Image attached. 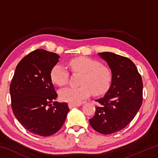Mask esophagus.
<instances>
[{"mask_svg": "<svg viewBox=\"0 0 158 158\" xmlns=\"http://www.w3.org/2000/svg\"><path fill=\"white\" fill-rule=\"evenodd\" d=\"M81 105L79 104H73V103H69L68 104V106L69 109H73L74 107H77V106H79Z\"/></svg>", "mask_w": 158, "mask_h": 158, "instance_id": "34e87169", "label": "esophagus"}]
</instances>
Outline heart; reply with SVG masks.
I'll return each mask as SVG.
<instances>
[{"label": "heart", "instance_id": "1", "mask_svg": "<svg viewBox=\"0 0 158 158\" xmlns=\"http://www.w3.org/2000/svg\"><path fill=\"white\" fill-rule=\"evenodd\" d=\"M73 73L82 74L79 87H67L60 90V98L67 102L78 104L91 93L100 95L106 93L110 87L112 73L108 67L102 65L100 61L85 56L74 58L68 62ZM52 81L60 86L68 81L69 73L65 67L56 64L51 71Z\"/></svg>", "mask_w": 158, "mask_h": 158}]
</instances>
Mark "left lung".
Wrapping results in <instances>:
<instances>
[{
	"instance_id": "1",
	"label": "left lung",
	"mask_w": 158,
	"mask_h": 158,
	"mask_svg": "<svg viewBox=\"0 0 158 158\" xmlns=\"http://www.w3.org/2000/svg\"><path fill=\"white\" fill-rule=\"evenodd\" d=\"M112 73L108 91L95 101V113L89 119L98 132L109 135L123 129L132 121L142 104L143 83L132 60L112 52L98 53Z\"/></svg>"
}]
</instances>
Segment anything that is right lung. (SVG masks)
<instances>
[{
    "label": "right lung",
    "instance_id": "right-lung-1",
    "mask_svg": "<svg viewBox=\"0 0 158 158\" xmlns=\"http://www.w3.org/2000/svg\"><path fill=\"white\" fill-rule=\"evenodd\" d=\"M60 56L37 49L22 58L16 68L10 86L12 109L21 125L35 135L48 137L59 130L69 111L57 98L51 71Z\"/></svg>",
    "mask_w": 158,
    "mask_h": 158
}]
</instances>
